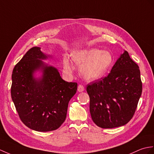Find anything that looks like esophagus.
Wrapping results in <instances>:
<instances>
[{
    "label": "esophagus",
    "mask_w": 154,
    "mask_h": 154,
    "mask_svg": "<svg viewBox=\"0 0 154 154\" xmlns=\"http://www.w3.org/2000/svg\"><path fill=\"white\" fill-rule=\"evenodd\" d=\"M77 91H78V92H79L84 91H85L84 86L82 85H79L78 88H77Z\"/></svg>",
    "instance_id": "34e87169"
}]
</instances>
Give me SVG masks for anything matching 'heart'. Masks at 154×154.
<instances>
[{
	"instance_id": "obj_1",
	"label": "heart",
	"mask_w": 154,
	"mask_h": 154,
	"mask_svg": "<svg viewBox=\"0 0 154 154\" xmlns=\"http://www.w3.org/2000/svg\"><path fill=\"white\" fill-rule=\"evenodd\" d=\"M71 59L77 66H80L79 72L85 80L93 81L106 75L113 63L112 53L98 48L79 50L71 54ZM62 68L64 73L71 75L73 66L69 57L64 55L62 58Z\"/></svg>"
}]
</instances>
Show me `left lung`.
<instances>
[{
  "mask_svg": "<svg viewBox=\"0 0 154 154\" xmlns=\"http://www.w3.org/2000/svg\"><path fill=\"white\" fill-rule=\"evenodd\" d=\"M87 91L96 125L103 128L123 126L133 117L142 94L139 67L124 51L108 75L88 84Z\"/></svg>",
  "mask_w": 154,
  "mask_h": 154,
  "instance_id": "1",
  "label": "left lung"
}]
</instances>
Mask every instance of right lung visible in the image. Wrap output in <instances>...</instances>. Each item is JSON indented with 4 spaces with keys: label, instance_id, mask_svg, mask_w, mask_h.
I'll list each match as a JSON object with an SVG mask.
<instances>
[{
    "label": "right lung",
    "instance_id": "right-lung-1",
    "mask_svg": "<svg viewBox=\"0 0 154 154\" xmlns=\"http://www.w3.org/2000/svg\"><path fill=\"white\" fill-rule=\"evenodd\" d=\"M35 46L14 67L11 96L20 118L32 130H56L65 121L68 103L77 83L63 80L55 67L42 60L51 58ZM39 72L40 75L36 76Z\"/></svg>",
    "mask_w": 154,
    "mask_h": 154
}]
</instances>
